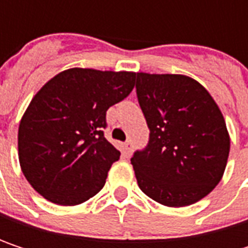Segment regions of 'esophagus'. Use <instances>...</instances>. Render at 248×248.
Masks as SVG:
<instances>
[{"mask_svg":"<svg viewBox=\"0 0 248 248\" xmlns=\"http://www.w3.org/2000/svg\"><path fill=\"white\" fill-rule=\"evenodd\" d=\"M124 149H126V152H127V154H130V152H132L133 145H132V142H130V140H126V142H124Z\"/></svg>","mask_w":248,"mask_h":248,"instance_id":"obj_1","label":"esophagus"}]
</instances>
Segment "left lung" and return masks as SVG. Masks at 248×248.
<instances>
[{
  "instance_id": "8db88e82",
  "label": "left lung",
  "mask_w": 248,
  "mask_h": 248,
  "mask_svg": "<svg viewBox=\"0 0 248 248\" xmlns=\"http://www.w3.org/2000/svg\"><path fill=\"white\" fill-rule=\"evenodd\" d=\"M136 94L149 133L130 158L139 188L167 207H186L221 181L230 154L223 113L208 90L184 75L138 73Z\"/></svg>"
}]
</instances>
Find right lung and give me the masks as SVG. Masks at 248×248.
I'll return each instance as SVG.
<instances>
[{"mask_svg":"<svg viewBox=\"0 0 248 248\" xmlns=\"http://www.w3.org/2000/svg\"><path fill=\"white\" fill-rule=\"evenodd\" d=\"M136 73L73 67L50 78L18 126V161L46 200L72 207L94 197L121 152L105 138L106 110L132 92Z\"/></svg>","mask_w":248,"mask_h":248,"instance_id":"1","label":"right lung"}]
</instances>
